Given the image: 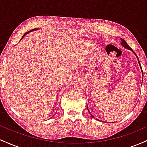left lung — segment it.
<instances>
[{"label": "left lung", "instance_id": "left-lung-1", "mask_svg": "<svg viewBox=\"0 0 147 147\" xmlns=\"http://www.w3.org/2000/svg\"><path fill=\"white\" fill-rule=\"evenodd\" d=\"M120 39H121V41H122V42H121V44H122V46H123V47H124V48H126V49H128V50H131V51H132V52H133V53H134V54H135V55H136V57H137V58H138V63H139V65H140V68H141V70H142V75H143V71H142V67H141L140 63V61H139V59H138V56H137V55H136V53H135V52H134V51H133V50H132V49H131V48H130V47H129V45L127 44V43H126V42L125 41H124V39H123V38H120ZM87 109H88V106H87ZM88 112H89V113H90V111H89V109H88ZM90 115H91V116H92V117H94V116H93V115H92V114H90Z\"/></svg>", "mask_w": 147, "mask_h": 147}]
</instances>
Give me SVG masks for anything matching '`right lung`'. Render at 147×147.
Segmentation results:
<instances>
[{
  "instance_id": "right-lung-1",
  "label": "right lung",
  "mask_w": 147,
  "mask_h": 147,
  "mask_svg": "<svg viewBox=\"0 0 147 147\" xmlns=\"http://www.w3.org/2000/svg\"><path fill=\"white\" fill-rule=\"evenodd\" d=\"M37 30V29H34V30H32V31H33V30ZM30 32H32V30H31V31H30ZM26 32V33H25V34H24V35H23V37H22V38H21V39H22V38H23V36H25V35H26V34H28V33H29V32Z\"/></svg>"
}]
</instances>
